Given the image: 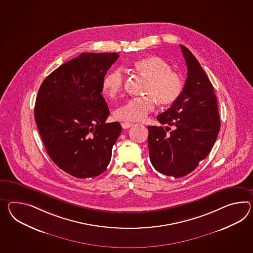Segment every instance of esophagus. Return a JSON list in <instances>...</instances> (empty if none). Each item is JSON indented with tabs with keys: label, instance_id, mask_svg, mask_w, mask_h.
<instances>
[{
	"label": "esophagus",
	"instance_id": "esophagus-1",
	"mask_svg": "<svg viewBox=\"0 0 253 253\" xmlns=\"http://www.w3.org/2000/svg\"><path fill=\"white\" fill-rule=\"evenodd\" d=\"M133 125V124H130V123H123L122 124V127L124 129H129V127H131Z\"/></svg>",
	"mask_w": 253,
	"mask_h": 253
}]
</instances>
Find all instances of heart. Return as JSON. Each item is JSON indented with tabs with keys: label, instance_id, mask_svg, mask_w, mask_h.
<instances>
[{
	"label": "heart",
	"instance_id": "obj_1",
	"mask_svg": "<svg viewBox=\"0 0 253 253\" xmlns=\"http://www.w3.org/2000/svg\"><path fill=\"white\" fill-rule=\"evenodd\" d=\"M137 72L147 79L144 97L133 98L120 105L114 115L120 121L141 122L154 111L155 102L167 107L178 99L184 88V82L178 72L172 70L171 65L160 56H147L133 63ZM124 76L117 68L106 75L102 87L108 97L114 99L124 88Z\"/></svg>",
	"mask_w": 253,
	"mask_h": 253
}]
</instances>
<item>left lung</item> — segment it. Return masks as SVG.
Masks as SVG:
<instances>
[{"label": "left lung", "instance_id": "left-lung-1", "mask_svg": "<svg viewBox=\"0 0 253 253\" xmlns=\"http://www.w3.org/2000/svg\"><path fill=\"white\" fill-rule=\"evenodd\" d=\"M187 67V78L178 99L157 116L162 124L148 126L150 160L156 171L174 178L197 168L209 154L220 129L217 99L210 79L185 45H180Z\"/></svg>", "mask_w": 253, "mask_h": 253}]
</instances>
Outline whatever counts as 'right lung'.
I'll return each instance as SVG.
<instances>
[{
	"label": "right lung",
	"mask_w": 253,
	"mask_h": 253,
	"mask_svg": "<svg viewBox=\"0 0 253 253\" xmlns=\"http://www.w3.org/2000/svg\"><path fill=\"white\" fill-rule=\"evenodd\" d=\"M119 53H82L47 76L37 93L35 119L52 161L77 178L101 174L122 132L102 92L107 71Z\"/></svg>",
	"instance_id": "obj_1"
}]
</instances>
